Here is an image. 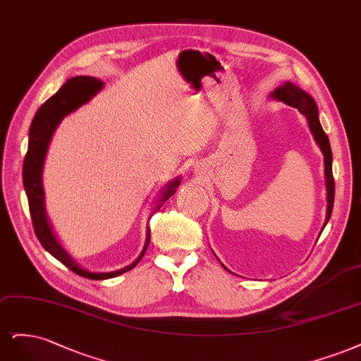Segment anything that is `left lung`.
<instances>
[{
	"instance_id": "1",
	"label": "left lung",
	"mask_w": 361,
	"mask_h": 361,
	"mask_svg": "<svg viewBox=\"0 0 361 361\" xmlns=\"http://www.w3.org/2000/svg\"><path fill=\"white\" fill-rule=\"evenodd\" d=\"M270 97L273 100H279V102H283V103L289 104V106L298 109L301 114L305 115L306 120H307V124H309V129L313 135V139H315L317 144L319 145V148L322 151L324 168H325L324 169V172H325V188H327V216H325V224L322 226V229H324L325 225L329 224V220L331 217V212H333L334 178H333V169H331L333 154H331V148H330V141H329V136L325 135V132L322 130V126L319 123L317 103L307 94L305 90H301L300 87L294 85L293 82H283V85L277 87L271 92ZM224 269H226L225 265H224Z\"/></svg>"
}]
</instances>
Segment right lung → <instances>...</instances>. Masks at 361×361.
I'll use <instances>...</instances> for the list:
<instances>
[{
  "instance_id": "obj_1",
  "label": "right lung",
  "mask_w": 361,
  "mask_h": 361,
  "mask_svg": "<svg viewBox=\"0 0 361 361\" xmlns=\"http://www.w3.org/2000/svg\"><path fill=\"white\" fill-rule=\"evenodd\" d=\"M103 88V82L100 79H96L92 76H76L68 79L67 82L58 90L55 94L46 100L39 111L36 112L32 118V123L30 126V135H28V151L24 160V169H22V178H24V188L28 197V205H30V214L32 220V228L42 246L48 250L54 258H56L60 262H63L68 270L73 273L92 279V281H104V279L117 277L126 271L132 270L133 267L141 261L144 253L147 252V247L149 244V226H147V238L144 249L139 255L137 259L132 262L130 265L124 267L121 270L111 271V273H91L82 267L78 265L75 259L68 255L60 241L56 240L54 235V231L51 228V224L46 216L44 210V190L42 184V173H43V165H44V157L48 153V147L52 139V135L58 124L66 115L72 114L78 108L82 106L88 100H91L92 96H96L97 92ZM180 178L172 180L166 188L164 189L160 200L154 208V212L164 205L165 201L176 193V189L180 185ZM153 216V213H151Z\"/></svg>"
}]
</instances>
